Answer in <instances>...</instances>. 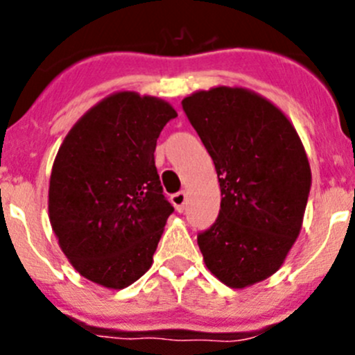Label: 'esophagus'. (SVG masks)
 <instances>
[{
  "mask_svg": "<svg viewBox=\"0 0 355 355\" xmlns=\"http://www.w3.org/2000/svg\"><path fill=\"white\" fill-rule=\"evenodd\" d=\"M171 202H173L175 209H177L178 213H182V211L185 209V204H187V194H185L184 191L177 192V194L171 196Z\"/></svg>",
  "mask_w": 355,
  "mask_h": 355,
  "instance_id": "obj_1",
  "label": "esophagus"
}]
</instances>
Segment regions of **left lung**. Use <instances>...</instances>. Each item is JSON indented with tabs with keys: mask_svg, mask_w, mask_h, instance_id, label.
Listing matches in <instances>:
<instances>
[{
	"mask_svg": "<svg viewBox=\"0 0 355 355\" xmlns=\"http://www.w3.org/2000/svg\"><path fill=\"white\" fill-rule=\"evenodd\" d=\"M182 108L209 153L220 214L198 235L207 270L232 288L266 280L299 237L311 189L306 151L288 118L242 87L198 91Z\"/></svg>",
	"mask_w": 355,
	"mask_h": 355,
	"instance_id": "obj_1",
	"label": "left lung"
}]
</instances>
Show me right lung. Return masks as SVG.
<instances>
[{
  "label": "right lung",
  "mask_w": 355,
  "mask_h": 355,
  "mask_svg": "<svg viewBox=\"0 0 355 355\" xmlns=\"http://www.w3.org/2000/svg\"><path fill=\"white\" fill-rule=\"evenodd\" d=\"M175 116L163 99L114 92L92 106L60 146L49 180V221L63 254L87 280L120 290L151 268L173 213L155 149Z\"/></svg>",
  "instance_id": "right-lung-1"
}]
</instances>
